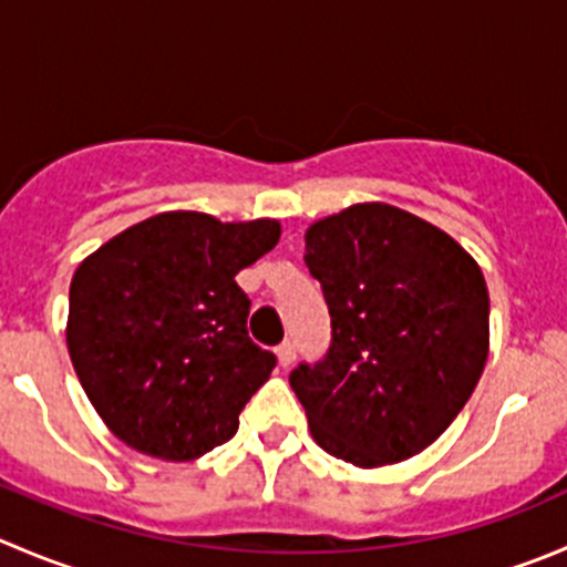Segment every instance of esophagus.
<instances>
[{
	"label": "esophagus",
	"instance_id": "esophagus-1",
	"mask_svg": "<svg viewBox=\"0 0 567 567\" xmlns=\"http://www.w3.org/2000/svg\"><path fill=\"white\" fill-rule=\"evenodd\" d=\"M277 360H279V365H282V368L293 365V360H296V346L290 343V340H285V343L279 346V349H277Z\"/></svg>",
	"mask_w": 567,
	"mask_h": 567
}]
</instances>
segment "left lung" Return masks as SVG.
<instances>
[{
	"mask_svg": "<svg viewBox=\"0 0 567 567\" xmlns=\"http://www.w3.org/2000/svg\"><path fill=\"white\" fill-rule=\"evenodd\" d=\"M305 262L332 346L290 388L318 446L357 468L410 460L452 426L491 351V296L457 240L384 202L318 218Z\"/></svg>",
	"mask_w": 567,
	"mask_h": 567,
	"instance_id": "obj_1",
	"label": "left lung"
}]
</instances>
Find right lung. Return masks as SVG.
<instances>
[{
    "mask_svg": "<svg viewBox=\"0 0 567 567\" xmlns=\"http://www.w3.org/2000/svg\"><path fill=\"white\" fill-rule=\"evenodd\" d=\"M277 218L157 213L76 266L65 346L107 430L150 457L188 463L238 432L277 357L246 332L240 268L277 246Z\"/></svg>",
    "mask_w": 567,
    "mask_h": 567,
    "instance_id": "obj_1",
    "label": "right lung"
}]
</instances>
